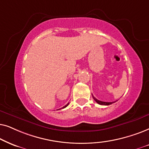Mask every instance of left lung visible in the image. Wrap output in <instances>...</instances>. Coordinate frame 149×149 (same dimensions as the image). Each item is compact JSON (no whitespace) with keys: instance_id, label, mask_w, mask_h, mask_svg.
Returning <instances> with one entry per match:
<instances>
[{"instance_id":"1","label":"left lung","mask_w":149,"mask_h":149,"mask_svg":"<svg viewBox=\"0 0 149 149\" xmlns=\"http://www.w3.org/2000/svg\"><path fill=\"white\" fill-rule=\"evenodd\" d=\"M93 99H94V100L95 101V102L97 103V104H100V105H104V106H108V105H110V104H113V103L116 102H102V101H100V100H97V99L95 98V97L93 96Z\"/></svg>"}]
</instances>
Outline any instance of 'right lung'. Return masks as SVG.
Returning <instances> with one entry per match:
<instances>
[{
	"instance_id": "obj_1",
	"label": "right lung",
	"mask_w": 149,
	"mask_h": 149,
	"mask_svg": "<svg viewBox=\"0 0 149 149\" xmlns=\"http://www.w3.org/2000/svg\"><path fill=\"white\" fill-rule=\"evenodd\" d=\"M68 105H69V103H68V104H67V105H65V106H63L62 108H66V107H67V106H68Z\"/></svg>"
}]
</instances>
